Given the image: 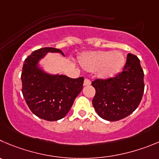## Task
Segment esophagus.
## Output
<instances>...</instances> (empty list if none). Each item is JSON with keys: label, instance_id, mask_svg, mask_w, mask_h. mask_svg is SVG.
Listing matches in <instances>:
<instances>
[{"label": "esophagus", "instance_id": "34e87169", "mask_svg": "<svg viewBox=\"0 0 159 159\" xmlns=\"http://www.w3.org/2000/svg\"><path fill=\"white\" fill-rule=\"evenodd\" d=\"M91 84V81L88 79H85L84 80V86H90Z\"/></svg>", "mask_w": 159, "mask_h": 159}]
</instances>
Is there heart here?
Segmentation results:
<instances>
[{
	"label": "heart",
	"mask_w": 159,
	"mask_h": 159,
	"mask_svg": "<svg viewBox=\"0 0 159 159\" xmlns=\"http://www.w3.org/2000/svg\"><path fill=\"white\" fill-rule=\"evenodd\" d=\"M80 62L86 70L90 72L97 71L100 78L109 79L122 70L126 58L119 51H98L81 55Z\"/></svg>",
	"instance_id": "1"
}]
</instances>
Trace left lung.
<instances>
[{
    "label": "left lung",
    "instance_id": "8db88e82",
    "mask_svg": "<svg viewBox=\"0 0 159 159\" xmlns=\"http://www.w3.org/2000/svg\"><path fill=\"white\" fill-rule=\"evenodd\" d=\"M92 86L96 90L92 104L100 117L112 122L127 117L140 105L144 90L140 60L128 54L122 72L106 80L97 79Z\"/></svg>",
    "mask_w": 159,
    "mask_h": 159
}]
</instances>
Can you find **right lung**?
I'll return each instance as SVG.
<instances>
[{"label":"right lung","instance_id":"add662e5","mask_svg":"<svg viewBox=\"0 0 159 159\" xmlns=\"http://www.w3.org/2000/svg\"><path fill=\"white\" fill-rule=\"evenodd\" d=\"M48 52L62 51L43 48L25 58L22 67V93L32 112L48 121H57L66 116L75 98L80 93L84 77L72 79L64 75H50L37 66Z\"/></svg>","mask_w":159,"mask_h":159}]
</instances>
